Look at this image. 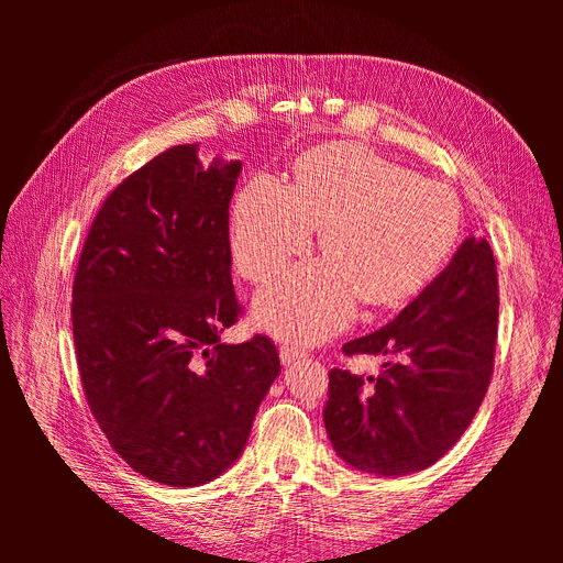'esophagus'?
<instances>
[{
    "label": "esophagus",
    "mask_w": 563,
    "mask_h": 563,
    "mask_svg": "<svg viewBox=\"0 0 563 563\" xmlns=\"http://www.w3.org/2000/svg\"><path fill=\"white\" fill-rule=\"evenodd\" d=\"M305 354H308V352H305V350L298 347V345H294V343H284V345L279 347V356H282V364H284V366L296 364L298 360H302Z\"/></svg>",
    "instance_id": "34e87169"
}]
</instances>
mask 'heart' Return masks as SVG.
<instances>
[{"mask_svg":"<svg viewBox=\"0 0 563 563\" xmlns=\"http://www.w3.org/2000/svg\"><path fill=\"white\" fill-rule=\"evenodd\" d=\"M463 209L449 185L360 145H329L305 157L296 185L255 176L234 201L232 253L242 275L265 282L312 246L323 258L298 265L255 296L269 333L323 340L352 321L360 298L385 308L411 296L444 263Z\"/></svg>","mask_w":563,"mask_h":563,"instance_id":"heart-1","label":"heart"}]
</instances>
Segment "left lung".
<instances>
[{
  "label": "left lung",
  "instance_id": "obj_1",
  "mask_svg": "<svg viewBox=\"0 0 563 563\" xmlns=\"http://www.w3.org/2000/svg\"><path fill=\"white\" fill-rule=\"evenodd\" d=\"M496 335V261L484 236H467L395 321L345 343V354L389 362L378 378L329 373L323 424L338 457L378 476L434 465L479 411Z\"/></svg>",
  "mask_w": 563,
  "mask_h": 563
}]
</instances>
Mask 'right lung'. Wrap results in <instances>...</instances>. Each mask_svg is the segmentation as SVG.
I'll return each instance as SVG.
<instances>
[{
  "instance_id": "1",
  "label": "right lung",
  "mask_w": 563,
  "mask_h": 563,
  "mask_svg": "<svg viewBox=\"0 0 563 563\" xmlns=\"http://www.w3.org/2000/svg\"><path fill=\"white\" fill-rule=\"evenodd\" d=\"M168 147L106 199L81 249L73 335L87 401L126 463L192 488L242 455L269 385L272 340L228 345L240 314L228 209L242 162Z\"/></svg>"
}]
</instances>
